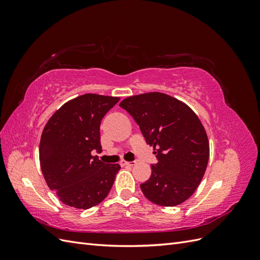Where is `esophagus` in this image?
<instances>
[{
  "instance_id": "obj_1",
  "label": "esophagus",
  "mask_w": 260,
  "mask_h": 260,
  "mask_svg": "<svg viewBox=\"0 0 260 260\" xmlns=\"http://www.w3.org/2000/svg\"><path fill=\"white\" fill-rule=\"evenodd\" d=\"M121 166H135L136 161H125V160H121L120 161Z\"/></svg>"
}]
</instances>
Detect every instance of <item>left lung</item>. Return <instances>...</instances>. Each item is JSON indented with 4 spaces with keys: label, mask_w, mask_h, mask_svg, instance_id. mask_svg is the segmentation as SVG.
<instances>
[{
    "label": "left lung",
    "mask_w": 260,
    "mask_h": 260,
    "mask_svg": "<svg viewBox=\"0 0 260 260\" xmlns=\"http://www.w3.org/2000/svg\"><path fill=\"white\" fill-rule=\"evenodd\" d=\"M119 106L139 124L158 160L140 185L145 198L165 207L190 199L209 159L208 137L198 115L183 102L160 92L129 96Z\"/></svg>",
    "instance_id": "obj_1"
}]
</instances>
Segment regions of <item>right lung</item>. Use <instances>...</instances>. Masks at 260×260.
<instances>
[{
  "label": "right lung",
  "mask_w": 260,
  "mask_h": 260,
  "mask_svg": "<svg viewBox=\"0 0 260 260\" xmlns=\"http://www.w3.org/2000/svg\"><path fill=\"white\" fill-rule=\"evenodd\" d=\"M119 98L86 93L70 100L46 122L40 140V166L45 182L60 202L78 209L98 205L108 195L119 171L104 164L100 125Z\"/></svg>",
  "instance_id": "obj_1"
}]
</instances>
